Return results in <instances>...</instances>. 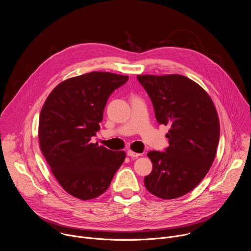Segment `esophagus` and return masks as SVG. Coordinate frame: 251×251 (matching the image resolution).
I'll return each instance as SVG.
<instances>
[{
	"instance_id": "obj_1",
	"label": "esophagus",
	"mask_w": 251,
	"mask_h": 251,
	"mask_svg": "<svg viewBox=\"0 0 251 251\" xmlns=\"http://www.w3.org/2000/svg\"><path fill=\"white\" fill-rule=\"evenodd\" d=\"M127 155H128L129 157H132V158H137V157L141 156V154L136 153V152H134V151H132V150H128V151H127Z\"/></svg>"
}]
</instances>
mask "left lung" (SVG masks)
<instances>
[{"instance_id":"8db88e82","label":"left lung","mask_w":251,"mask_h":251,"mask_svg":"<svg viewBox=\"0 0 251 251\" xmlns=\"http://www.w3.org/2000/svg\"><path fill=\"white\" fill-rule=\"evenodd\" d=\"M150 96L159 124L170 125L165 152L150 151L153 169L146 189L163 200L193 191L216 158L220 120L214 104L198 83L180 75H138Z\"/></svg>"}]
</instances>
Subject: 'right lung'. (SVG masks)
<instances>
[{
	"mask_svg": "<svg viewBox=\"0 0 251 251\" xmlns=\"http://www.w3.org/2000/svg\"><path fill=\"white\" fill-rule=\"evenodd\" d=\"M127 75L103 71L68 78L48 96L40 115L41 150L62 189L82 201L95 199L109 188L125 160L91 137L99 131L110 94Z\"/></svg>",
	"mask_w": 251,
	"mask_h": 251,
	"instance_id": "obj_1",
	"label": "right lung"
}]
</instances>
